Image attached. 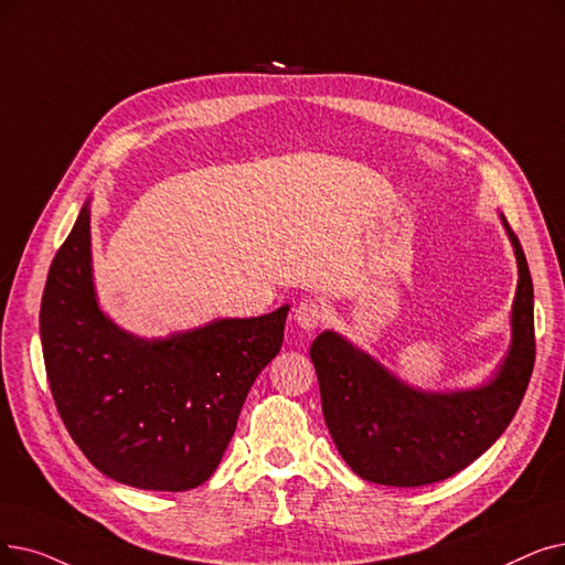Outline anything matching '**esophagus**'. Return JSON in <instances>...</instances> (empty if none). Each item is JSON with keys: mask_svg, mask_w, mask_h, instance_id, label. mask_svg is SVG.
<instances>
[{"mask_svg": "<svg viewBox=\"0 0 565 565\" xmlns=\"http://www.w3.org/2000/svg\"><path fill=\"white\" fill-rule=\"evenodd\" d=\"M292 318H296V323L305 330V332H311L316 330L318 326H321L326 321V311L323 307L318 305L316 300H302L298 307H296V313H292Z\"/></svg>", "mask_w": 565, "mask_h": 565, "instance_id": "obj_1", "label": "esophagus"}]
</instances>
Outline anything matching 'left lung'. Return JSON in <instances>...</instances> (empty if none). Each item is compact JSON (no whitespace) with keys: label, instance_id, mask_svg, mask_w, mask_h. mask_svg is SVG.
<instances>
[{"label":"left lung","instance_id":"obj_1","mask_svg":"<svg viewBox=\"0 0 565 565\" xmlns=\"http://www.w3.org/2000/svg\"><path fill=\"white\" fill-rule=\"evenodd\" d=\"M520 267L512 305V347L497 379L478 390L427 395L392 376L351 343L323 332L311 343L326 425L339 455L370 482L420 487L446 480L478 459L518 413L535 362L533 284L518 235Z\"/></svg>","mask_w":565,"mask_h":565}]
</instances>
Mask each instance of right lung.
Masks as SVG:
<instances>
[{
  "label": "right lung",
  "instance_id": "right-lung-1",
  "mask_svg": "<svg viewBox=\"0 0 565 565\" xmlns=\"http://www.w3.org/2000/svg\"><path fill=\"white\" fill-rule=\"evenodd\" d=\"M288 307L138 339L96 305L89 207L64 239L41 300L45 374L60 418L108 478L154 492L203 484L228 448L256 376L284 341Z\"/></svg>",
  "mask_w": 565,
  "mask_h": 565
}]
</instances>
